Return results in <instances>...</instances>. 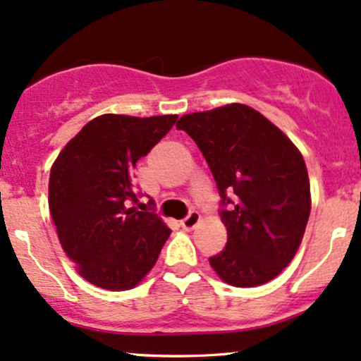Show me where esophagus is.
I'll return each mask as SVG.
<instances>
[{
    "label": "esophagus",
    "instance_id": "esophagus-1",
    "mask_svg": "<svg viewBox=\"0 0 361 361\" xmlns=\"http://www.w3.org/2000/svg\"><path fill=\"white\" fill-rule=\"evenodd\" d=\"M199 223H200V214L197 211H192L183 221H181V228L187 229V231H192V229Z\"/></svg>",
    "mask_w": 361,
    "mask_h": 361
}]
</instances>
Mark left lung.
<instances>
[{"label":"left lung","mask_w":361,"mask_h":361,"mask_svg":"<svg viewBox=\"0 0 361 361\" xmlns=\"http://www.w3.org/2000/svg\"><path fill=\"white\" fill-rule=\"evenodd\" d=\"M204 154L223 204L226 248L209 259L224 283L253 288L269 283L291 262L312 209L303 156L284 132L247 104L221 106L181 116ZM226 191L235 193L233 200Z\"/></svg>","instance_id":"obj_1"}]
</instances>
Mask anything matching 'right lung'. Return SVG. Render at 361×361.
I'll return each instance as SVG.
<instances>
[{
  "label": "right lung",
  "mask_w": 361,
  "mask_h": 361,
  "mask_svg": "<svg viewBox=\"0 0 361 361\" xmlns=\"http://www.w3.org/2000/svg\"><path fill=\"white\" fill-rule=\"evenodd\" d=\"M176 114H101L58 154L49 174V212L77 272L109 291L135 288L157 262L171 229L132 204V171L176 123Z\"/></svg>",
  "instance_id": "right-lung-1"
}]
</instances>
